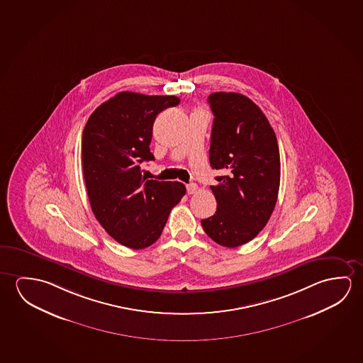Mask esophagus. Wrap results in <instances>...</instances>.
<instances>
[{
	"mask_svg": "<svg viewBox=\"0 0 363 363\" xmlns=\"http://www.w3.org/2000/svg\"><path fill=\"white\" fill-rule=\"evenodd\" d=\"M186 191H188V194H196L198 191V185L190 183V184L186 185Z\"/></svg>",
	"mask_w": 363,
	"mask_h": 363,
	"instance_id": "34e87169",
	"label": "esophagus"
}]
</instances>
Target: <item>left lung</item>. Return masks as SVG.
<instances>
[{
  "label": "left lung",
  "mask_w": 363,
  "mask_h": 363,
  "mask_svg": "<svg viewBox=\"0 0 363 363\" xmlns=\"http://www.w3.org/2000/svg\"><path fill=\"white\" fill-rule=\"evenodd\" d=\"M214 120L211 167L225 175L212 185L217 211L201 219L208 236L235 248L257 236L269 222L280 186V154L270 122L250 98L233 92L208 97Z\"/></svg>",
  "instance_id": "left-lung-1"
}]
</instances>
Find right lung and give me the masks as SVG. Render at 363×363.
<instances>
[{
    "label": "right lung",
    "mask_w": 363,
    "mask_h": 363,
    "mask_svg": "<svg viewBox=\"0 0 363 363\" xmlns=\"http://www.w3.org/2000/svg\"><path fill=\"white\" fill-rule=\"evenodd\" d=\"M180 104L175 96L120 92L98 106L82 138V162L93 214L126 247L151 246L185 194L179 182L147 180L140 164L150 152L156 116Z\"/></svg>",
    "instance_id": "1"
}]
</instances>
